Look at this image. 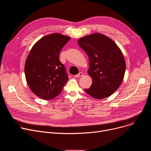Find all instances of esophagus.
I'll use <instances>...</instances> for the list:
<instances>
[{
  "instance_id": "34e87169",
  "label": "esophagus",
  "mask_w": 151,
  "mask_h": 151,
  "mask_svg": "<svg viewBox=\"0 0 151 151\" xmlns=\"http://www.w3.org/2000/svg\"><path fill=\"white\" fill-rule=\"evenodd\" d=\"M83 76V73L82 72H80L78 75H75V77H76V78H80V77Z\"/></svg>"
}]
</instances>
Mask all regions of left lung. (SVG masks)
I'll return each mask as SVG.
<instances>
[{"instance_id":"left-lung-1","label":"left lung","mask_w":151,"mask_h":151,"mask_svg":"<svg viewBox=\"0 0 151 151\" xmlns=\"http://www.w3.org/2000/svg\"><path fill=\"white\" fill-rule=\"evenodd\" d=\"M78 45L88 54L92 84L87 93L103 99L112 95L121 86L125 71V62L120 48L106 35L96 33L78 40Z\"/></svg>"}]
</instances>
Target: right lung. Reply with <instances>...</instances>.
I'll return each instance as SVG.
<instances>
[{"mask_svg": "<svg viewBox=\"0 0 151 151\" xmlns=\"http://www.w3.org/2000/svg\"><path fill=\"white\" fill-rule=\"evenodd\" d=\"M70 37L54 33L42 37L33 46L25 63L26 81L37 96L48 100L59 95L68 80L65 68L59 59Z\"/></svg>", "mask_w": 151, "mask_h": 151, "instance_id": "add662e5", "label": "right lung"}]
</instances>
